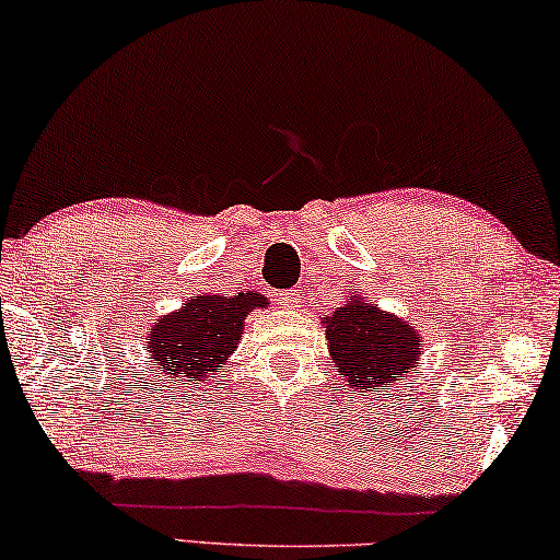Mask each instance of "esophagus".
<instances>
[{
  "instance_id": "obj_1",
  "label": "esophagus",
  "mask_w": 560,
  "mask_h": 560,
  "mask_svg": "<svg viewBox=\"0 0 560 560\" xmlns=\"http://www.w3.org/2000/svg\"><path fill=\"white\" fill-rule=\"evenodd\" d=\"M282 295V300H285V303H295V290H288V292H280Z\"/></svg>"
}]
</instances>
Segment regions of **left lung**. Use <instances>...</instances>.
<instances>
[{
	"instance_id": "8db88e82",
	"label": "left lung",
	"mask_w": 560,
	"mask_h": 560,
	"mask_svg": "<svg viewBox=\"0 0 560 560\" xmlns=\"http://www.w3.org/2000/svg\"><path fill=\"white\" fill-rule=\"evenodd\" d=\"M325 323L335 368L352 388L393 390L398 381H406L423 346L410 323L360 298L335 310Z\"/></svg>"
}]
</instances>
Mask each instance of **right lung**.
I'll list each match as a JSON object with an SVG mask.
<instances>
[{
	"label": "right lung",
	"mask_w": 560,
	"mask_h": 560,
	"mask_svg": "<svg viewBox=\"0 0 560 560\" xmlns=\"http://www.w3.org/2000/svg\"><path fill=\"white\" fill-rule=\"evenodd\" d=\"M262 295H205L192 298L179 313H172L150 332V352L158 360V373L175 377L177 383H192L212 377L228 363L243 335V320L255 307H265Z\"/></svg>",
	"instance_id": "1"
}]
</instances>
